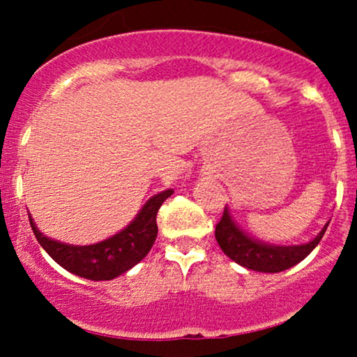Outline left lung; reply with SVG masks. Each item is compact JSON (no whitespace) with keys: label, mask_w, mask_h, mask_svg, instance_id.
Masks as SVG:
<instances>
[{"label":"left lung","mask_w":357,"mask_h":357,"mask_svg":"<svg viewBox=\"0 0 357 357\" xmlns=\"http://www.w3.org/2000/svg\"><path fill=\"white\" fill-rule=\"evenodd\" d=\"M327 225L312 241L304 245H292V247H277V245H267L264 241L252 238L245 233L235 221L231 220L230 211L225 206L223 216L216 225L215 236L220 248L225 255L230 257L233 261L241 267L255 270V272L277 273L287 270L298 261H302L312 250L317 247L322 240Z\"/></svg>","instance_id":"1"}]
</instances>
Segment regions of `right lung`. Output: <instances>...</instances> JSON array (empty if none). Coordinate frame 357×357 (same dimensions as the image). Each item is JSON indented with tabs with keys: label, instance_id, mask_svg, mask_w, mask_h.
I'll return each instance as SVG.
<instances>
[{
	"label": "right lung",
	"instance_id": "add662e5",
	"mask_svg": "<svg viewBox=\"0 0 357 357\" xmlns=\"http://www.w3.org/2000/svg\"><path fill=\"white\" fill-rule=\"evenodd\" d=\"M171 195L173 190H166L153 196L124 230L100 243L85 245V247L48 238L40 233L31 216L30 225L38 243L60 267L89 280H112L139 264L153 248L158 236L155 216L161 204Z\"/></svg>",
	"mask_w": 357,
	"mask_h": 357
}]
</instances>
